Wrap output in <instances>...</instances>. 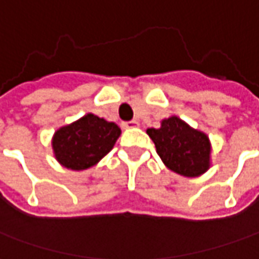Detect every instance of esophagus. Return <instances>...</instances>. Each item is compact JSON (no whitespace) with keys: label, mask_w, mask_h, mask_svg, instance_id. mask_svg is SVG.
I'll return each mask as SVG.
<instances>
[{"label":"esophagus","mask_w":259,"mask_h":259,"mask_svg":"<svg viewBox=\"0 0 259 259\" xmlns=\"http://www.w3.org/2000/svg\"><path fill=\"white\" fill-rule=\"evenodd\" d=\"M139 126H140V123L138 120H130L123 123V127H126V129H133V127H139Z\"/></svg>","instance_id":"esophagus-1"}]
</instances>
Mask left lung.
I'll use <instances>...</instances> for the list:
<instances>
[{
  "mask_svg": "<svg viewBox=\"0 0 259 259\" xmlns=\"http://www.w3.org/2000/svg\"><path fill=\"white\" fill-rule=\"evenodd\" d=\"M159 157L167 169L186 178H196L210 167V140L178 116L160 121V127L146 130Z\"/></svg>",
  "mask_w": 259,
  "mask_h": 259,
  "instance_id": "1",
  "label": "left lung"
}]
</instances>
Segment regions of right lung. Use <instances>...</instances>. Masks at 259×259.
Returning a JSON list of instances; mask_svg holds the SVG:
<instances>
[{
  "label": "right lung",
  "instance_id": "obj_1",
  "mask_svg": "<svg viewBox=\"0 0 259 259\" xmlns=\"http://www.w3.org/2000/svg\"><path fill=\"white\" fill-rule=\"evenodd\" d=\"M120 127L93 113L61 126L53 135L51 146L58 163L71 170H84L97 165L114 146Z\"/></svg>",
  "mask_w": 259,
  "mask_h": 259
}]
</instances>
